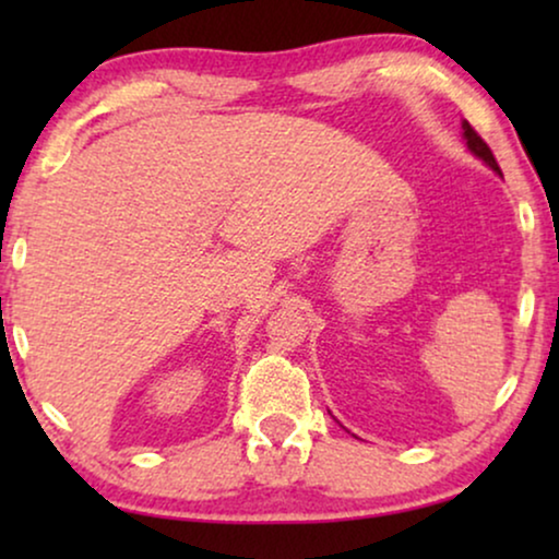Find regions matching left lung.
Wrapping results in <instances>:
<instances>
[{"label": "left lung", "instance_id": "1", "mask_svg": "<svg viewBox=\"0 0 559 559\" xmlns=\"http://www.w3.org/2000/svg\"><path fill=\"white\" fill-rule=\"evenodd\" d=\"M463 136H465V142H468V150L473 152V155L484 159V163L491 167V170H496V173L501 175V167H499V163H496L491 147H488V144L480 140V134L468 124V121H463Z\"/></svg>", "mask_w": 559, "mask_h": 559}]
</instances>
